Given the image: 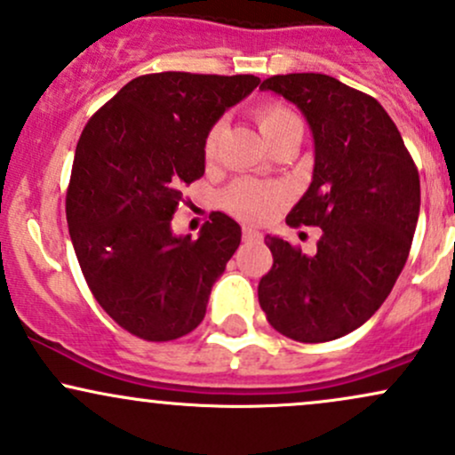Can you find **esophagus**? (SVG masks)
<instances>
[{"label":"esophagus","instance_id":"1","mask_svg":"<svg viewBox=\"0 0 455 455\" xmlns=\"http://www.w3.org/2000/svg\"><path fill=\"white\" fill-rule=\"evenodd\" d=\"M260 239H263V233L252 227H243V242H260Z\"/></svg>","mask_w":455,"mask_h":455}]
</instances>
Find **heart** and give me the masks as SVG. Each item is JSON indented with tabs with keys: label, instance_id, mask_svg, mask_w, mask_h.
I'll return each mask as SVG.
<instances>
[{
	"label": "heart",
	"instance_id": "obj_1",
	"mask_svg": "<svg viewBox=\"0 0 455 455\" xmlns=\"http://www.w3.org/2000/svg\"><path fill=\"white\" fill-rule=\"evenodd\" d=\"M254 119H257L260 132H263V137L269 143L289 128L301 126L299 117L291 108H286L284 104L278 102H269L259 107L254 111ZM218 137H220V126H213L205 140L207 156H212L216 151ZM284 198V190L280 186L263 184V181L257 180H239L224 190L222 205L237 218H243V220H267V218H271L280 210Z\"/></svg>",
	"mask_w": 455,
	"mask_h": 455
}]
</instances>
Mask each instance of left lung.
<instances>
[{"mask_svg":"<svg viewBox=\"0 0 455 455\" xmlns=\"http://www.w3.org/2000/svg\"><path fill=\"white\" fill-rule=\"evenodd\" d=\"M304 113L315 139L312 184L286 216L318 227L315 254L265 237L274 265L259 282L269 325L297 342H327L362 327L394 289L419 218V173L398 128L368 93L316 72L269 76Z\"/></svg>","mask_w":455,"mask_h":455,"instance_id":"8db88e82","label":"left lung"}]
</instances>
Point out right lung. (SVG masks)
Segmentation results:
<instances>
[{
	"label": "right lung",
	"mask_w": 455,
	"mask_h": 455,
	"mask_svg": "<svg viewBox=\"0 0 455 455\" xmlns=\"http://www.w3.org/2000/svg\"><path fill=\"white\" fill-rule=\"evenodd\" d=\"M259 83L254 75L137 76L83 128L68 228L96 301L132 336L177 340L205 316L242 227L216 212L190 239L171 231V220L181 190L205 173L210 130Z\"/></svg>",
	"instance_id": "obj_1"
}]
</instances>
